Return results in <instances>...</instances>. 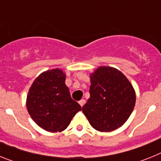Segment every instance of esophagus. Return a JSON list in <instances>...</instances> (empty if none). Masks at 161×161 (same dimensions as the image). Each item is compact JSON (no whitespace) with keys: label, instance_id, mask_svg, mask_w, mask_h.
<instances>
[{"label":"esophagus","instance_id":"obj_1","mask_svg":"<svg viewBox=\"0 0 161 161\" xmlns=\"http://www.w3.org/2000/svg\"><path fill=\"white\" fill-rule=\"evenodd\" d=\"M79 104H80V106H81V107H82V106H83L84 105H85V99H81V100H80V101H79Z\"/></svg>","mask_w":161,"mask_h":161}]
</instances>
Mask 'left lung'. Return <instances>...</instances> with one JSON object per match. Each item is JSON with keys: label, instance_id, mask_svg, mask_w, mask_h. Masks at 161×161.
I'll return each mask as SVG.
<instances>
[{"label": "left lung", "instance_id": "left-lung-1", "mask_svg": "<svg viewBox=\"0 0 161 161\" xmlns=\"http://www.w3.org/2000/svg\"><path fill=\"white\" fill-rule=\"evenodd\" d=\"M90 97L82 111L90 125L101 132H110L126 123L136 105V91L122 72L100 66L90 73Z\"/></svg>", "mask_w": 161, "mask_h": 161}]
</instances>
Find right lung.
<instances>
[{"mask_svg":"<svg viewBox=\"0 0 161 161\" xmlns=\"http://www.w3.org/2000/svg\"><path fill=\"white\" fill-rule=\"evenodd\" d=\"M66 74L53 68L38 75L29 89L26 109L31 119L47 131L61 132L81 107L72 100L65 84Z\"/></svg>","mask_w":161,"mask_h":161,"instance_id":"add662e5","label":"right lung"}]
</instances>
